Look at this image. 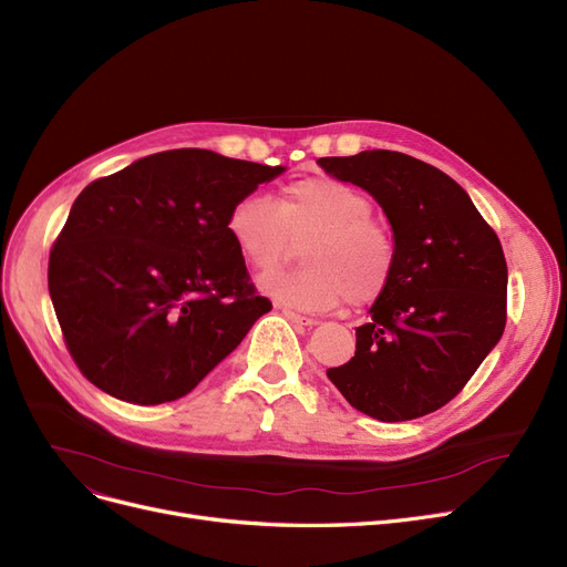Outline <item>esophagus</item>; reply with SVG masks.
Returning <instances> with one entry per match:
<instances>
[{"label":"esophagus","mask_w":567,"mask_h":567,"mask_svg":"<svg viewBox=\"0 0 567 567\" xmlns=\"http://www.w3.org/2000/svg\"><path fill=\"white\" fill-rule=\"evenodd\" d=\"M282 315H285L291 323H296V326H317V323H319L315 317H306V315L293 312V310H282Z\"/></svg>","instance_id":"esophagus-1"}]
</instances>
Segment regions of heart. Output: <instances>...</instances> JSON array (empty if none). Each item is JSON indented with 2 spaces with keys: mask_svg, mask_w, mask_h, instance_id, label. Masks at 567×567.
<instances>
[{
  "mask_svg": "<svg viewBox=\"0 0 567 567\" xmlns=\"http://www.w3.org/2000/svg\"><path fill=\"white\" fill-rule=\"evenodd\" d=\"M227 234L257 271L278 266L293 241L311 236L301 252L308 266L259 280L264 293L291 308L333 310L347 299L370 306L395 274V238L372 216V199L333 176L293 178L276 204L241 197L229 208Z\"/></svg>",
  "mask_w": 567,
  "mask_h": 567,
  "instance_id": "heart-1",
  "label": "heart"
}]
</instances>
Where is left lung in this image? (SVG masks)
I'll return each instance as SVG.
<instances>
[{"mask_svg":"<svg viewBox=\"0 0 567 567\" xmlns=\"http://www.w3.org/2000/svg\"><path fill=\"white\" fill-rule=\"evenodd\" d=\"M368 190L395 238V274L355 329V353L326 374L370 419L400 423L449 404L505 329L508 266L494 229L441 169L374 148L319 158Z\"/></svg>","mask_w":567,"mask_h":567,"instance_id":"obj_1","label":"left lung"}]
</instances>
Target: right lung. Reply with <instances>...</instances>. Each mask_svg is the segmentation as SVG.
<instances>
[{
  "label": "right lung",
  "instance_id": "right-lung-1",
  "mask_svg": "<svg viewBox=\"0 0 567 567\" xmlns=\"http://www.w3.org/2000/svg\"><path fill=\"white\" fill-rule=\"evenodd\" d=\"M282 165L174 148L89 184L48 264L80 372L116 400L184 398L271 310L227 234L229 208Z\"/></svg>",
  "mask_w": 567,
  "mask_h": 567
}]
</instances>
